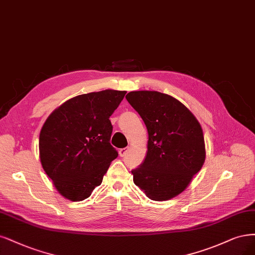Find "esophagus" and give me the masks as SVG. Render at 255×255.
<instances>
[{"mask_svg": "<svg viewBox=\"0 0 255 255\" xmlns=\"http://www.w3.org/2000/svg\"><path fill=\"white\" fill-rule=\"evenodd\" d=\"M128 152V147H124V148H120L119 150V156L120 157H125Z\"/></svg>", "mask_w": 255, "mask_h": 255, "instance_id": "1", "label": "esophagus"}]
</instances>
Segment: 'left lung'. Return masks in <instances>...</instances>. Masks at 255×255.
<instances>
[{"label": "left lung", "mask_w": 255, "mask_h": 255, "mask_svg": "<svg viewBox=\"0 0 255 255\" xmlns=\"http://www.w3.org/2000/svg\"><path fill=\"white\" fill-rule=\"evenodd\" d=\"M127 100L147 129L143 162L131 170L134 182L152 200H168L184 191L205 162L203 129L195 116L172 96L130 92Z\"/></svg>", "instance_id": "left-lung-1"}]
</instances>
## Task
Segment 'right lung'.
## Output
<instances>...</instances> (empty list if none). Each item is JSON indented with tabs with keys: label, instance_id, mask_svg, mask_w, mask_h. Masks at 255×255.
Listing matches in <instances>:
<instances>
[{
	"label": "right lung",
	"instance_id": "1",
	"mask_svg": "<svg viewBox=\"0 0 255 255\" xmlns=\"http://www.w3.org/2000/svg\"><path fill=\"white\" fill-rule=\"evenodd\" d=\"M126 94L105 90L76 96L52 112L43 125L41 163L65 198L81 201L90 197L117 158L118 152L110 143V117Z\"/></svg>",
	"mask_w": 255,
	"mask_h": 255
}]
</instances>
